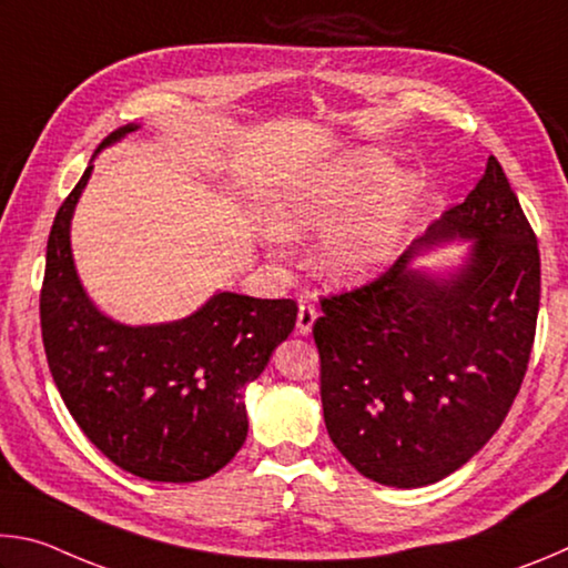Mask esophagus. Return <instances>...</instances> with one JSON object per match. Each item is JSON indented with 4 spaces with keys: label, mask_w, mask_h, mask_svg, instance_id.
<instances>
[{
    "label": "esophagus",
    "mask_w": 568,
    "mask_h": 568,
    "mask_svg": "<svg viewBox=\"0 0 568 568\" xmlns=\"http://www.w3.org/2000/svg\"><path fill=\"white\" fill-rule=\"evenodd\" d=\"M315 318H318V311H315V305L307 303V301H301V305H297V333H301V335L311 333Z\"/></svg>",
    "instance_id": "obj_1"
}]
</instances>
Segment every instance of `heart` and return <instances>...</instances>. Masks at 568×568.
Returning a JSON list of instances; mask_svg holds the SVG:
<instances>
[{
	"mask_svg": "<svg viewBox=\"0 0 568 568\" xmlns=\"http://www.w3.org/2000/svg\"><path fill=\"white\" fill-rule=\"evenodd\" d=\"M418 185L381 150H355L297 175L275 205L265 245L281 253L287 237H315L313 265L335 283L363 281L396 253Z\"/></svg>",
	"mask_w": 568,
	"mask_h": 568,
	"instance_id": "obj_1",
	"label": "heart"
}]
</instances>
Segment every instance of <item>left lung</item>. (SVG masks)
<instances>
[{
    "mask_svg": "<svg viewBox=\"0 0 568 568\" xmlns=\"http://www.w3.org/2000/svg\"><path fill=\"white\" fill-rule=\"evenodd\" d=\"M454 236L469 263L440 282L409 257ZM541 257L504 168L491 155L460 205L446 210L386 273L321 297L323 418L335 448L383 486L436 484L486 446L531 358Z\"/></svg>",
    "mask_w": 568,
    "mask_h": 568,
    "instance_id": "1",
    "label": "left lung"
}]
</instances>
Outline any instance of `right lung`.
<instances>
[{"mask_svg":"<svg viewBox=\"0 0 568 568\" xmlns=\"http://www.w3.org/2000/svg\"><path fill=\"white\" fill-rule=\"evenodd\" d=\"M138 124L102 140L112 145ZM92 165L57 210L40 293L42 343L77 426L114 466L148 480L190 484L230 464L247 436L243 388L295 328L291 297L217 293L165 325H122L82 291L70 220Z\"/></svg>","mask_w":568,"mask_h":568,"instance_id":"1","label":"right lung"}]
</instances>
